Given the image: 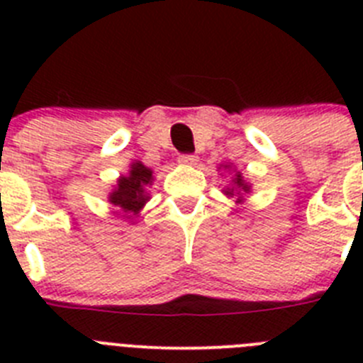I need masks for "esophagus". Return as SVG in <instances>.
<instances>
[{
  "instance_id": "esophagus-1",
  "label": "esophagus",
  "mask_w": 363,
  "mask_h": 363,
  "mask_svg": "<svg viewBox=\"0 0 363 363\" xmlns=\"http://www.w3.org/2000/svg\"><path fill=\"white\" fill-rule=\"evenodd\" d=\"M179 162L184 163V165H196L198 156L196 154H182V156H179Z\"/></svg>"
}]
</instances>
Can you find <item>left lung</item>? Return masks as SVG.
Wrapping results in <instances>:
<instances>
[{
  "mask_svg": "<svg viewBox=\"0 0 363 363\" xmlns=\"http://www.w3.org/2000/svg\"><path fill=\"white\" fill-rule=\"evenodd\" d=\"M234 185H236V189H238V191H236V192H240V191L249 192V185H247L245 182H243L242 176H240V174H236V178H234ZM233 192H234V187L229 189V191H227V194H233Z\"/></svg>",
  "mask_w": 363,
  "mask_h": 363,
  "instance_id": "1",
  "label": "left lung"
}]
</instances>
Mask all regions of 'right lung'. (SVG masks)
<instances>
[{
    "label": "right lung",
    "mask_w": 363,
    "mask_h": 363,
    "mask_svg": "<svg viewBox=\"0 0 363 363\" xmlns=\"http://www.w3.org/2000/svg\"><path fill=\"white\" fill-rule=\"evenodd\" d=\"M152 182V171L142 163H134L130 167L129 176L118 179V187L112 191L111 203L123 209L127 214H138L149 196L145 194V187Z\"/></svg>",
    "instance_id": "obj_1"
}]
</instances>
